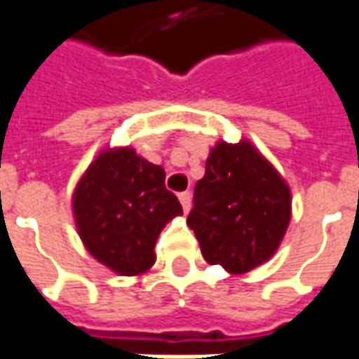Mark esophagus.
<instances>
[{
    "label": "esophagus",
    "mask_w": 359,
    "mask_h": 359,
    "mask_svg": "<svg viewBox=\"0 0 359 359\" xmlns=\"http://www.w3.org/2000/svg\"><path fill=\"white\" fill-rule=\"evenodd\" d=\"M190 198H192V196H190L189 190H187V192H180L179 194V200H180V204H182V210L184 212L190 210Z\"/></svg>",
    "instance_id": "obj_1"
}]
</instances>
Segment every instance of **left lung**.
<instances>
[{
	"mask_svg": "<svg viewBox=\"0 0 359 359\" xmlns=\"http://www.w3.org/2000/svg\"><path fill=\"white\" fill-rule=\"evenodd\" d=\"M192 204L204 259L236 275L267 262L291 220V190L250 141L212 149Z\"/></svg>",
	"mask_w": 359,
	"mask_h": 359,
	"instance_id": "8db88e82",
	"label": "left lung"
}]
</instances>
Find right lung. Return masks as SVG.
<instances>
[{"label":"right lung","instance_id":"obj_1","mask_svg":"<svg viewBox=\"0 0 359 359\" xmlns=\"http://www.w3.org/2000/svg\"><path fill=\"white\" fill-rule=\"evenodd\" d=\"M72 208L86 250L119 275L147 271L161 230L182 214L165 187V170L129 147L97 155L78 182Z\"/></svg>","mask_w":359,"mask_h":359}]
</instances>
